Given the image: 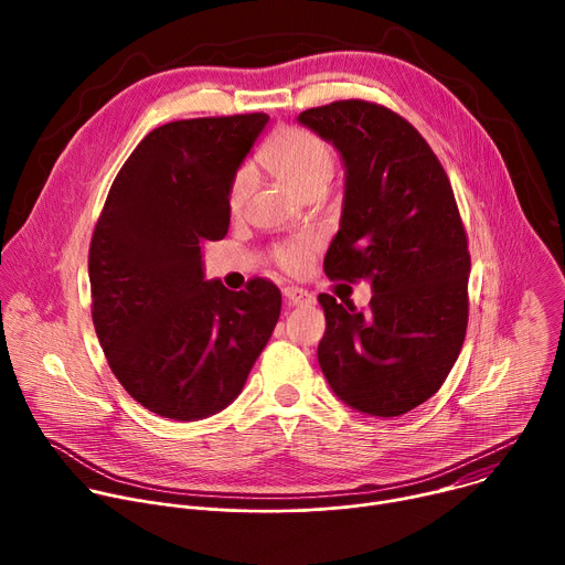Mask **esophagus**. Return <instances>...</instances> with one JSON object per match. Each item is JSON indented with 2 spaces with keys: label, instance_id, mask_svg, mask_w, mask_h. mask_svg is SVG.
Instances as JSON below:
<instances>
[{
  "label": "esophagus",
  "instance_id": "obj_1",
  "mask_svg": "<svg viewBox=\"0 0 565 565\" xmlns=\"http://www.w3.org/2000/svg\"><path fill=\"white\" fill-rule=\"evenodd\" d=\"M284 297H286V301H288L290 306H306V303H312V301H315V297H312L308 290L297 288V286H286V288H284Z\"/></svg>",
  "mask_w": 565,
  "mask_h": 565
}]
</instances>
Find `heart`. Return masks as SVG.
<instances>
[{
    "label": "heart",
    "mask_w": 565,
    "mask_h": 565,
    "mask_svg": "<svg viewBox=\"0 0 565 565\" xmlns=\"http://www.w3.org/2000/svg\"><path fill=\"white\" fill-rule=\"evenodd\" d=\"M257 163L270 172L279 183L292 190L297 196H321L333 179L335 156L324 138L301 129V127H281L277 129L266 145L257 151ZM248 199V172H238L230 185V210L241 212ZM310 259V246L306 241L290 244L279 250V264L297 273Z\"/></svg>",
    "instance_id": "obj_1"
}]
</instances>
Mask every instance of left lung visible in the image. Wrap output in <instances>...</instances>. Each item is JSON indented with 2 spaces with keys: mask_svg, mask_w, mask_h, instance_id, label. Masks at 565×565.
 <instances>
[{
  "mask_svg": "<svg viewBox=\"0 0 565 565\" xmlns=\"http://www.w3.org/2000/svg\"><path fill=\"white\" fill-rule=\"evenodd\" d=\"M333 142L347 170L329 279L371 281L366 310L321 292V373L349 407L380 418L429 399L467 331V234L451 183L418 129L366 100H338L297 118Z\"/></svg>",
  "mask_w": 565,
  "mask_h": 565,
  "instance_id": "1",
  "label": "left lung"
}]
</instances>
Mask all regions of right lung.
Segmentation results:
<instances>
[{
    "label": "right lung",
    "mask_w": 565,
    "mask_h": 565,
    "mask_svg": "<svg viewBox=\"0 0 565 565\" xmlns=\"http://www.w3.org/2000/svg\"><path fill=\"white\" fill-rule=\"evenodd\" d=\"M266 114L149 131L107 194L89 248L92 317L107 362L145 409L199 420L244 388L281 312L268 279L205 281L201 248L230 225V185Z\"/></svg>",
    "instance_id": "1"
}]
</instances>
